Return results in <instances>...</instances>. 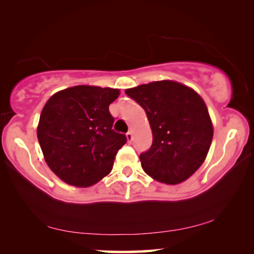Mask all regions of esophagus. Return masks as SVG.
Masks as SVG:
<instances>
[{
	"instance_id": "1",
	"label": "esophagus",
	"mask_w": 254,
	"mask_h": 254,
	"mask_svg": "<svg viewBox=\"0 0 254 254\" xmlns=\"http://www.w3.org/2000/svg\"><path fill=\"white\" fill-rule=\"evenodd\" d=\"M127 141L128 142H132V140H133V134H132V132L131 131H128L127 133Z\"/></svg>"
}]
</instances>
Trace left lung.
<instances>
[{"label":"left lung","mask_w":254,"mask_h":254,"mask_svg":"<svg viewBox=\"0 0 254 254\" xmlns=\"http://www.w3.org/2000/svg\"><path fill=\"white\" fill-rule=\"evenodd\" d=\"M146 112L152 144L140 155L143 171L166 184L188 180L206 159L214 128L206 104L182 83L163 80L127 89Z\"/></svg>","instance_id":"8db88e82"}]
</instances>
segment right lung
<instances>
[{"label":"right lung","instance_id":"obj_1","mask_svg":"<svg viewBox=\"0 0 254 254\" xmlns=\"http://www.w3.org/2000/svg\"><path fill=\"white\" fill-rule=\"evenodd\" d=\"M119 89L75 86L56 92L40 114L37 138L48 167L74 187H90L112 171L127 136L113 130L108 106Z\"/></svg>","mask_w":254,"mask_h":254}]
</instances>
